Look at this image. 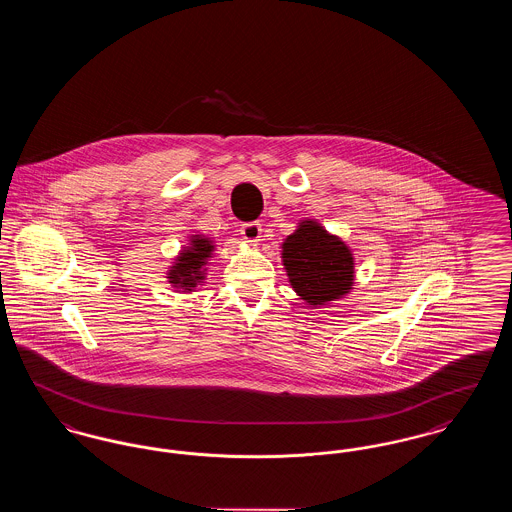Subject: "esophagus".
Returning <instances> with one entry per match:
<instances>
[{
	"label": "esophagus",
	"mask_w": 512,
	"mask_h": 512,
	"mask_svg": "<svg viewBox=\"0 0 512 512\" xmlns=\"http://www.w3.org/2000/svg\"><path fill=\"white\" fill-rule=\"evenodd\" d=\"M261 224L259 222H245L242 224V228H240V232H242V236H244L245 242H249V244H255V242H259V238H261Z\"/></svg>",
	"instance_id": "obj_1"
}]
</instances>
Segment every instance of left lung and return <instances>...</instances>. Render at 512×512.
<instances>
[{"instance_id": "left-lung-1", "label": "left lung", "mask_w": 512, "mask_h": 512, "mask_svg": "<svg viewBox=\"0 0 512 512\" xmlns=\"http://www.w3.org/2000/svg\"><path fill=\"white\" fill-rule=\"evenodd\" d=\"M282 261L295 293L313 307L340 299L353 286L351 249L315 220L299 222L286 238Z\"/></svg>"}]
</instances>
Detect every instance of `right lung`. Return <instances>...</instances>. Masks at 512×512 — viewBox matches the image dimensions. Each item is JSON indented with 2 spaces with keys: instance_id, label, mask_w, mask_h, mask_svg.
Returning a JSON list of instances; mask_svg holds the SVG:
<instances>
[{
  "instance_id": "add662e5",
  "label": "right lung",
  "mask_w": 512,
  "mask_h": 512,
  "mask_svg": "<svg viewBox=\"0 0 512 512\" xmlns=\"http://www.w3.org/2000/svg\"><path fill=\"white\" fill-rule=\"evenodd\" d=\"M215 245L209 238L192 236L190 245L182 249V253L176 257V263L169 272V282L174 288L192 292L195 286L205 278V263L211 257Z\"/></svg>"
}]
</instances>
